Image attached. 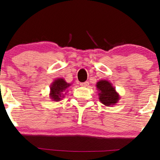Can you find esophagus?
Listing matches in <instances>:
<instances>
[{
    "label": "esophagus",
    "instance_id": "34e87169",
    "mask_svg": "<svg viewBox=\"0 0 160 160\" xmlns=\"http://www.w3.org/2000/svg\"><path fill=\"white\" fill-rule=\"evenodd\" d=\"M81 86L82 87H88L89 83L88 82H83V83H81Z\"/></svg>",
    "mask_w": 160,
    "mask_h": 160
}]
</instances>
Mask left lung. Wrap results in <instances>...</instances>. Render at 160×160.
Returning <instances> with one entry per match:
<instances>
[{"label": "left lung", "mask_w": 160, "mask_h": 160, "mask_svg": "<svg viewBox=\"0 0 160 160\" xmlns=\"http://www.w3.org/2000/svg\"><path fill=\"white\" fill-rule=\"evenodd\" d=\"M97 89L99 100L106 106H111L117 103L120 96L112 84L107 80H100L98 82Z\"/></svg>", "instance_id": "1"}]
</instances>
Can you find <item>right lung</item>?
<instances>
[{
	"instance_id": "add662e5",
	"label": "right lung",
	"mask_w": 160,
	"mask_h": 160,
	"mask_svg": "<svg viewBox=\"0 0 160 160\" xmlns=\"http://www.w3.org/2000/svg\"><path fill=\"white\" fill-rule=\"evenodd\" d=\"M71 85V84L67 83L64 78H59L55 79L50 86V98L53 101H60L65 97V94L68 92V89Z\"/></svg>"
}]
</instances>
